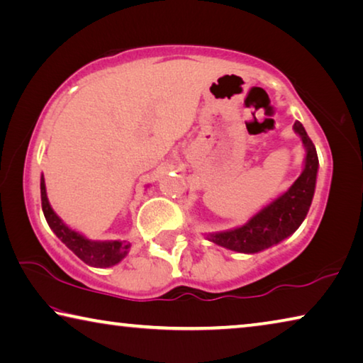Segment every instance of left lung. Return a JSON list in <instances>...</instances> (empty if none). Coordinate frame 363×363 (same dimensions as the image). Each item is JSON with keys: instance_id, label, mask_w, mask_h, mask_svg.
Returning a JSON list of instances; mask_svg holds the SVG:
<instances>
[{"instance_id": "obj_1", "label": "left lung", "mask_w": 363, "mask_h": 363, "mask_svg": "<svg viewBox=\"0 0 363 363\" xmlns=\"http://www.w3.org/2000/svg\"><path fill=\"white\" fill-rule=\"evenodd\" d=\"M293 128L306 147V164L301 176L284 195L262 208L247 224L233 230L210 233L208 240L238 253H257L281 242L301 225L314 196L318 157L304 126L296 121Z\"/></svg>"}]
</instances>
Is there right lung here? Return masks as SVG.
Here are the masks:
<instances>
[{"mask_svg":"<svg viewBox=\"0 0 363 363\" xmlns=\"http://www.w3.org/2000/svg\"><path fill=\"white\" fill-rule=\"evenodd\" d=\"M41 208L45 213L49 227L52 232L65 243L67 248H70L79 259L94 267H110L120 262L123 257L128 255L130 243L128 242H91L84 238L82 233L72 230L67 227L56 213L52 211L46 196V186L45 179L41 176Z\"/></svg>","mask_w":363,"mask_h":363,"instance_id":"obj_1","label":"right lung"}]
</instances>
